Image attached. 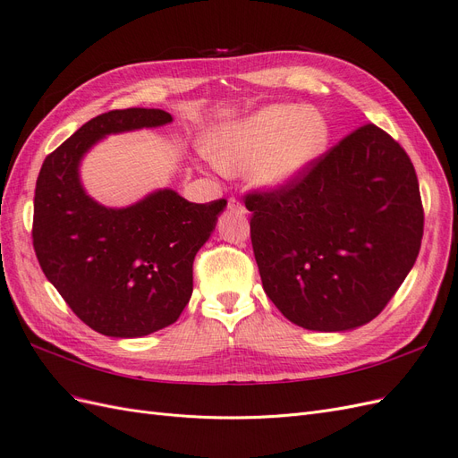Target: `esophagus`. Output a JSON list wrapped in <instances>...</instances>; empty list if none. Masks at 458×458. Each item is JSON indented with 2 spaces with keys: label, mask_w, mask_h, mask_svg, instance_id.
<instances>
[{
  "label": "esophagus",
  "mask_w": 458,
  "mask_h": 458,
  "mask_svg": "<svg viewBox=\"0 0 458 458\" xmlns=\"http://www.w3.org/2000/svg\"><path fill=\"white\" fill-rule=\"evenodd\" d=\"M227 206H229V210H233V212L246 214V208L242 206V202H241V200H237L234 197H231V199L227 200Z\"/></svg>",
  "instance_id": "obj_1"
}]
</instances>
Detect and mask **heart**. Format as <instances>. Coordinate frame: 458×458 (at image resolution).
<instances>
[{
	"label": "heart",
	"instance_id": "obj_1",
	"mask_svg": "<svg viewBox=\"0 0 458 458\" xmlns=\"http://www.w3.org/2000/svg\"><path fill=\"white\" fill-rule=\"evenodd\" d=\"M328 123L306 105L281 103L216 130L206 141L208 158L225 174L250 170L267 189L293 183L328 145Z\"/></svg>",
	"mask_w": 458,
	"mask_h": 458
}]
</instances>
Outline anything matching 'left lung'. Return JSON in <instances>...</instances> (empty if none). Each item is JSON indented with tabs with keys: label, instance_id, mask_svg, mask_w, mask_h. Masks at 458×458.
Masks as SVG:
<instances>
[{
	"label": "left lung",
	"instance_id": "8db88e82",
	"mask_svg": "<svg viewBox=\"0 0 458 458\" xmlns=\"http://www.w3.org/2000/svg\"><path fill=\"white\" fill-rule=\"evenodd\" d=\"M263 290L308 330L361 327L417 261L424 208L414 165L374 123L353 130L293 183L244 197Z\"/></svg>",
	"mask_w": 458,
	"mask_h": 458
}]
</instances>
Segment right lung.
Wrapping results in <instances>:
<instances>
[{"label":"right lung","mask_w":458,"mask_h":458,"mask_svg":"<svg viewBox=\"0 0 458 458\" xmlns=\"http://www.w3.org/2000/svg\"><path fill=\"white\" fill-rule=\"evenodd\" d=\"M172 122L160 108L110 110L46 157L36 182L32 242L41 271L99 335L140 338L175 323L192 294V261L225 199L189 202L164 189L105 208L80 183L81 157L101 137Z\"/></svg>","instance_id":"add662e5"}]
</instances>
